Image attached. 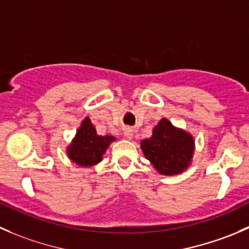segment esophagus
I'll use <instances>...</instances> for the list:
<instances>
[{"instance_id":"esophagus-1","label":"esophagus","mask_w":249,"mask_h":249,"mask_svg":"<svg viewBox=\"0 0 249 249\" xmlns=\"http://www.w3.org/2000/svg\"><path fill=\"white\" fill-rule=\"evenodd\" d=\"M124 138L125 139H133V135H134V132H133V129L132 128H129V127H127V128H124Z\"/></svg>"}]
</instances>
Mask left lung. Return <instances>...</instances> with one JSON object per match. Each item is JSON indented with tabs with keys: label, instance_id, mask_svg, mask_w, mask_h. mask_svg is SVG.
Listing matches in <instances>:
<instances>
[{
	"label": "left lung",
	"instance_id": "obj_1",
	"mask_svg": "<svg viewBox=\"0 0 249 249\" xmlns=\"http://www.w3.org/2000/svg\"><path fill=\"white\" fill-rule=\"evenodd\" d=\"M140 147L157 173L171 177L183 173L191 166L195 139L191 133L163 117L154 127L151 137L140 142Z\"/></svg>",
	"mask_w": 249,
	"mask_h": 249
}]
</instances>
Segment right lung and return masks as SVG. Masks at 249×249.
<instances>
[{"label":"right lung","mask_w":249,"mask_h":249,"mask_svg":"<svg viewBox=\"0 0 249 249\" xmlns=\"http://www.w3.org/2000/svg\"><path fill=\"white\" fill-rule=\"evenodd\" d=\"M114 135H99L89 117H85L75 137L66 147V156L80 167H93L103 160V155L115 142Z\"/></svg>","instance_id":"1"}]
</instances>
